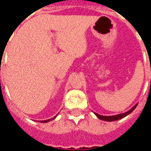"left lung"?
Returning a JSON list of instances; mask_svg holds the SVG:
<instances>
[{
	"mask_svg": "<svg viewBox=\"0 0 151 151\" xmlns=\"http://www.w3.org/2000/svg\"><path fill=\"white\" fill-rule=\"evenodd\" d=\"M137 106V104L136 105H134L133 108L130 109L129 111H126V112H124V113H121V114H118V115H115V116H101V115H99L98 113H95L96 115V116L98 117L99 119H100L102 120H105V121H114V120H120V119H122L124 117H125L126 116H128L129 114H130L132 111L136 108V107Z\"/></svg>",
	"mask_w": 151,
	"mask_h": 151,
	"instance_id": "left-lung-1",
	"label": "left lung"
}]
</instances>
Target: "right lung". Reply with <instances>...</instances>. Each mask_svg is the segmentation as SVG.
<instances>
[{"mask_svg": "<svg viewBox=\"0 0 151 151\" xmlns=\"http://www.w3.org/2000/svg\"><path fill=\"white\" fill-rule=\"evenodd\" d=\"M56 116H54L53 117V118H52V119H49V120H40V122H41V123H47V122H48V121H50V120H54V119H55V118H56Z\"/></svg>", "mask_w": 151, "mask_h": 151, "instance_id": "obj_1", "label": "right lung"}]
</instances>
